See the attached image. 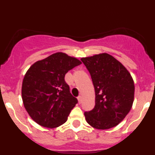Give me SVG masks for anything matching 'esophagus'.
Returning <instances> with one entry per match:
<instances>
[{"label":"esophagus","instance_id":"obj_1","mask_svg":"<svg viewBox=\"0 0 155 155\" xmlns=\"http://www.w3.org/2000/svg\"><path fill=\"white\" fill-rule=\"evenodd\" d=\"M78 102H79V103H81V102H82V97L81 96V95H79V96L78 97Z\"/></svg>","mask_w":155,"mask_h":155}]
</instances>
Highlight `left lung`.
I'll use <instances>...</instances> for the list:
<instances>
[{"instance_id":"obj_1","label":"left lung","mask_w":155,"mask_h":155,"mask_svg":"<svg viewBox=\"0 0 155 155\" xmlns=\"http://www.w3.org/2000/svg\"><path fill=\"white\" fill-rule=\"evenodd\" d=\"M91 74L95 92L94 109L84 113L94 128L107 130L118 125L132 107L134 83L123 64L108 53L81 58Z\"/></svg>"}]
</instances>
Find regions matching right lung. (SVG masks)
<instances>
[{"label":"right lung","instance_id":"obj_1","mask_svg":"<svg viewBox=\"0 0 155 155\" xmlns=\"http://www.w3.org/2000/svg\"><path fill=\"white\" fill-rule=\"evenodd\" d=\"M81 64L74 57L56 53L30 67L21 87L24 106L31 118L42 127L64 124L78 103L64 80L68 71Z\"/></svg>","mask_w":155,"mask_h":155}]
</instances>
